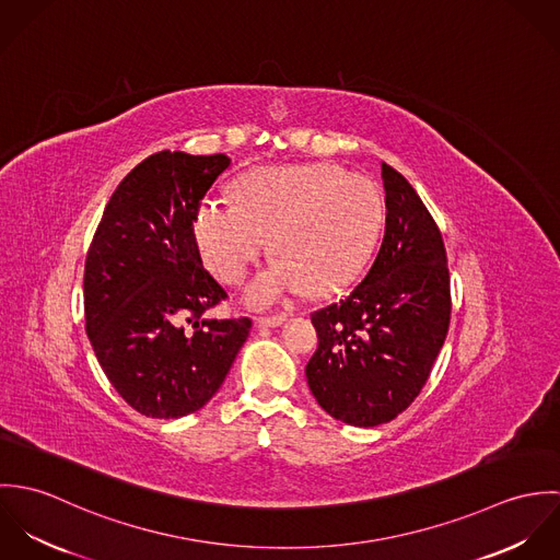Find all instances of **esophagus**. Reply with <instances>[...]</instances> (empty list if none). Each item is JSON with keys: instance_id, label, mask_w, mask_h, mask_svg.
<instances>
[{"instance_id": "obj_1", "label": "esophagus", "mask_w": 560, "mask_h": 560, "mask_svg": "<svg viewBox=\"0 0 560 560\" xmlns=\"http://www.w3.org/2000/svg\"><path fill=\"white\" fill-rule=\"evenodd\" d=\"M287 317H258L256 325L258 327H280Z\"/></svg>"}]
</instances>
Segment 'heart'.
I'll list each match as a JSON object with an SVG mask.
<instances>
[{"instance_id": "b5f03b06", "label": "heart", "mask_w": 560, "mask_h": 560, "mask_svg": "<svg viewBox=\"0 0 560 560\" xmlns=\"http://www.w3.org/2000/svg\"><path fill=\"white\" fill-rule=\"evenodd\" d=\"M233 200H207L194 240L207 269L241 284L267 252L278 254L247 287L245 302L269 308L304 293L347 284L369 258L384 220L380 187L334 163L254 167L233 185Z\"/></svg>"}]
</instances>
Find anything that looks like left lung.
Wrapping results in <instances>:
<instances>
[{
    "instance_id": "left-lung-1",
    "label": "left lung",
    "mask_w": 560,
    "mask_h": 560,
    "mask_svg": "<svg viewBox=\"0 0 560 560\" xmlns=\"http://www.w3.org/2000/svg\"><path fill=\"white\" fill-rule=\"evenodd\" d=\"M386 233L364 280L311 319L319 347L311 393L353 427L390 422L420 395L451 323L442 235L407 178L382 163Z\"/></svg>"
}]
</instances>
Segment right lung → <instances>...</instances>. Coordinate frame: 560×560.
<instances>
[{
  "mask_svg": "<svg viewBox=\"0 0 560 560\" xmlns=\"http://www.w3.org/2000/svg\"><path fill=\"white\" fill-rule=\"evenodd\" d=\"M231 165L226 155L161 151L112 194L83 271L85 334L133 409L180 418L224 384L252 320L209 319L226 291L194 240L200 200Z\"/></svg>",
  "mask_w": 560,
  "mask_h": 560,
  "instance_id": "right-lung-1",
  "label": "right lung"
}]
</instances>
